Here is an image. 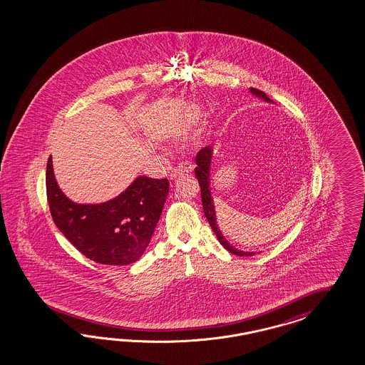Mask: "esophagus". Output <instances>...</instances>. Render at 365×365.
<instances>
[{"label": "esophagus", "mask_w": 365, "mask_h": 365, "mask_svg": "<svg viewBox=\"0 0 365 365\" xmlns=\"http://www.w3.org/2000/svg\"><path fill=\"white\" fill-rule=\"evenodd\" d=\"M194 170V167L191 165H188L186 162H182L179 163L171 173V179H177V178L182 177V175H186V174H191Z\"/></svg>", "instance_id": "34e87169"}]
</instances>
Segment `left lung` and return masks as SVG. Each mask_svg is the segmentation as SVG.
Here are the masks:
<instances>
[{
  "label": "left lung",
  "instance_id": "left-lung-1",
  "mask_svg": "<svg viewBox=\"0 0 365 365\" xmlns=\"http://www.w3.org/2000/svg\"><path fill=\"white\" fill-rule=\"evenodd\" d=\"M252 93L261 98V99L265 100V101H272L266 96L265 92L259 91V89L250 88ZM211 156H212V148L211 145H206L203 147L200 151H199L197 156H195V162H197V167H195V177L198 179L199 187H200V197H202V205H203V212L207 218V221L210 223L211 229L212 232H215L217 238L220 240L222 246L230 252L232 255H255L253 252L252 253H246L242 250H238L232 246V243L227 242V240L223 237L218 225H217V218H215V210H214V202L211 198L210 192V165H211Z\"/></svg>",
  "mask_w": 365,
  "mask_h": 365
}]
</instances>
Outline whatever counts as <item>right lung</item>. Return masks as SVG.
<instances>
[{"mask_svg":"<svg viewBox=\"0 0 365 365\" xmlns=\"http://www.w3.org/2000/svg\"><path fill=\"white\" fill-rule=\"evenodd\" d=\"M167 194L166 178L139 177L106 203L78 205L57 186L52 156L46 163V198L52 220L81 255L103 265H128L142 257Z\"/></svg>","mask_w":365,"mask_h":365,"instance_id":"add662e5","label":"right lung"}]
</instances>
